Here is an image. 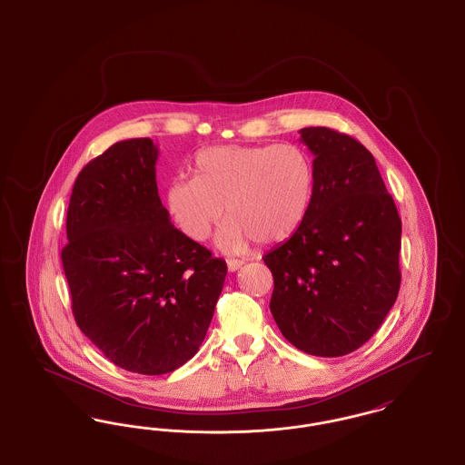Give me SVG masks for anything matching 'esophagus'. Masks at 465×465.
<instances>
[{"instance_id":"esophagus-1","label":"esophagus","mask_w":465,"mask_h":465,"mask_svg":"<svg viewBox=\"0 0 465 465\" xmlns=\"http://www.w3.org/2000/svg\"><path fill=\"white\" fill-rule=\"evenodd\" d=\"M226 265L230 272H237L243 265L242 260H226Z\"/></svg>"}]
</instances>
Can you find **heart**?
Masks as SVG:
<instances>
[{
	"label": "heart",
	"instance_id": "obj_1",
	"mask_svg": "<svg viewBox=\"0 0 465 465\" xmlns=\"http://www.w3.org/2000/svg\"><path fill=\"white\" fill-rule=\"evenodd\" d=\"M195 177H174L167 184V209L179 230L205 241L226 223L218 245L241 252L251 241L262 245L292 235L309 211L313 167L296 144H228L202 150L193 160Z\"/></svg>",
	"mask_w": 465,
	"mask_h": 465
}]
</instances>
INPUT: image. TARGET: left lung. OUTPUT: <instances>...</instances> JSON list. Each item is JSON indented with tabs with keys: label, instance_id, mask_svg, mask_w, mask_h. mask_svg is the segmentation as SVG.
Returning a JSON list of instances; mask_svg holds the SVG:
<instances>
[{
	"label": "left lung",
	"instance_id": "obj_1",
	"mask_svg": "<svg viewBox=\"0 0 465 465\" xmlns=\"http://www.w3.org/2000/svg\"><path fill=\"white\" fill-rule=\"evenodd\" d=\"M300 134L313 155V192L298 230L263 256L270 312L296 349L340 357L364 345L396 303L401 218L359 141L328 127Z\"/></svg>",
	"mask_w": 465,
	"mask_h": 465
}]
</instances>
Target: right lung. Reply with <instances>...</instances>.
<instances>
[{
	"label": "right lung",
	"mask_w": 465,
	"mask_h": 465,
	"mask_svg": "<svg viewBox=\"0 0 465 465\" xmlns=\"http://www.w3.org/2000/svg\"><path fill=\"white\" fill-rule=\"evenodd\" d=\"M156 158L141 137L89 162L73 186L61 252L78 328L139 375L171 373L197 354L226 277L222 258L171 223Z\"/></svg>",
	"instance_id": "right-lung-1"
}]
</instances>
